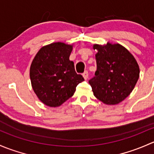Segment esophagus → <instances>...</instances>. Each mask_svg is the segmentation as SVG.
Listing matches in <instances>:
<instances>
[{
    "label": "esophagus",
    "mask_w": 154,
    "mask_h": 154,
    "mask_svg": "<svg viewBox=\"0 0 154 154\" xmlns=\"http://www.w3.org/2000/svg\"><path fill=\"white\" fill-rule=\"evenodd\" d=\"M83 77L85 80H87V79H88V71H85V72L83 73Z\"/></svg>",
    "instance_id": "obj_1"
}]
</instances>
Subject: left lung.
Listing matches in <instances>:
<instances>
[{"label":"left lung","instance_id":"obj_1","mask_svg":"<svg viewBox=\"0 0 154 154\" xmlns=\"http://www.w3.org/2000/svg\"><path fill=\"white\" fill-rule=\"evenodd\" d=\"M97 69L89 81L93 94L106 104H117L134 90L139 77L135 58L119 44H94Z\"/></svg>","mask_w":154,"mask_h":154}]
</instances>
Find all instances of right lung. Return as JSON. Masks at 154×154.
<instances>
[{"mask_svg":"<svg viewBox=\"0 0 154 154\" xmlns=\"http://www.w3.org/2000/svg\"><path fill=\"white\" fill-rule=\"evenodd\" d=\"M72 45L55 42L42 47L32 60L29 75L38 98L49 107H58L73 96L83 76L69 60Z\"/></svg>","mask_w":154,"mask_h":154,"instance_id":"1","label":"right lung"}]
</instances>
